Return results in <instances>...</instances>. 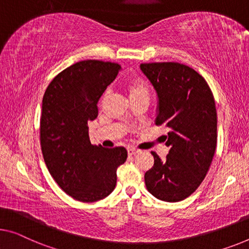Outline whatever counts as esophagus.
<instances>
[{
	"instance_id": "34e87169",
	"label": "esophagus",
	"mask_w": 249,
	"mask_h": 249,
	"mask_svg": "<svg viewBox=\"0 0 249 249\" xmlns=\"http://www.w3.org/2000/svg\"><path fill=\"white\" fill-rule=\"evenodd\" d=\"M139 150H136V148H134V147H128L127 148V153H128V155H136L137 153H139Z\"/></svg>"
}]
</instances>
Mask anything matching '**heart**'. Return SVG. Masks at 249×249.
I'll return each mask as SVG.
<instances>
[{"label":"heart","instance_id":"heart-1","mask_svg":"<svg viewBox=\"0 0 249 249\" xmlns=\"http://www.w3.org/2000/svg\"><path fill=\"white\" fill-rule=\"evenodd\" d=\"M126 91L129 96V99H134L139 97L148 98V86L146 81L142 78H131L125 83Z\"/></svg>","mask_w":249,"mask_h":249}]
</instances>
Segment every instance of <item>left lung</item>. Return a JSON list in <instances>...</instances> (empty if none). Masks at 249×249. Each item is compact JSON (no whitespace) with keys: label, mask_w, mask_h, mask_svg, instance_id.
I'll return each instance as SVG.
<instances>
[{"label":"left lung","mask_w":249,"mask_h":249,"mask_svg":"<svg viewBox=\"0 0 249 249\" xmlns=\"http://www.w3.org/2000/svg\"><path fill=\"white\" fill-rule=\"evenodd\" d=\"M157 90L155 124L170 128L165 160L155 152L146 171V189L155 198L178 202L191 196L205 179L217 146V110L210 87L195 69L179 62L141 64Z\"/></svg>","instance_id":"1"}]
</instances>
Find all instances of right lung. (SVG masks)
<instances>
[{"label":"right lung","instance_id":"1","mask_svg":"<svg viewBox=\"0 0 249 249\" xmlns=\"http://www.w3.org/2000/svg\"><path fill=\"white\" fill-rule=\"evenodd\" d=\"M120 69L110 61L76 62L59 72L43 95L40 143L44 162L59 187L78 201L95 202L112 194L117 168L127 159L126 148L92 145L88 134L99 98Z\"/></svg>","mask_w":249,"mask_h":249}]
</instances>
